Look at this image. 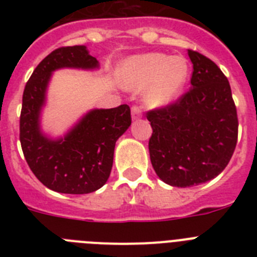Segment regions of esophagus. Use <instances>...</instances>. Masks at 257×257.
Instances as JSON below:
<instances>
[{"label":"esophagus","mask_w":257,"mask_h":257,"mask_svg":"<svg viewBox=\"0 0 257 257\" xmlns=\"http://www.w3.org/2000/svg\"><path fill=\"white\" fill-rule=\"evenodd\" d=\"M142 115V108H140L139 105H133V108H131V117H133L134 121H135V119H139Z\"/></svg>","instance_id":"obj_1"}]
</instances>
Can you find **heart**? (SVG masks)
I'll return each mask as SVG.
<instances>
[{
    "mask_svg": "<svg viewBox=\"0 0 257 257\" xmlns=\"http://www.w3.org/2000/svg\"><path fill=\"white\" fill-rule=\"evenodd\" d=\"M189 74V64L183 56L152 52L127 60L122 70L124 86L145 91L151 106H163L178 99Z\"/></svg>",
    "mask_w": 257,
    "mask_h": 257,
    "instance_id": "obj_1",
    "label": "heart"
}]
</instances>
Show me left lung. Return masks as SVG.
I'll return each mask as SVG.
<instances>
[{"label": "left lung", "instance_id": "obj_1", "mask_svg": "<svg viewBox=\"0 0 257 257\" xmlns=\"http://www.w3.org/2000/svg\"><path fill=\"white\" fill-rule=\"evenodd\" d=\"M190 88L175 103L147 112L153 128L149 154L154 171L172 187L210 181L225 169L238 139L230 85L211 59L188 50Z\"/></svg>", "mask_w": 257, "mask_h": 257}]
</instances>
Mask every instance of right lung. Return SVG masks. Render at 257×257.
Here are the masks:
<instances>
[{
	"label": "right lung",
	"instance_id": "1",
	"mask_svg": "<svg viewBox=\"0 0 257 257\" xmlns=\"http://www.w3.org/2000/svg\"><path fill=\"white\" fill-rule=\"evenodd\" d=\"M97 67L99 61L86 46L59 47L37 65L23 92V153L36 178L55 192L87 194L103 187L112 170L115 142L131 124L130 106L122 104L88 112L61 139H49L41 133V109L52 72L60 68Z\"/></svg>",
	"mask_w": 257,
	"mask_h": 257
}]
</instances>
